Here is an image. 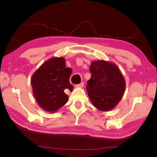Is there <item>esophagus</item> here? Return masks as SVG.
<instances>
[{
    "instance_id": "esophagus-1",
    "label": "esophagus",
    "mask_w": 157,
    "mask_h": 157,
    "mask_svg": "<svg viewBox=\"0 0 157 157\" xmlns=\"http://www.w3.org/2000/svg\"><path fill=\"white\" fill-rule=\"evenodd\" d=\"M84 82H82L79 84H76L75 86V88H83V87H84Z\"/></svg>"
}]
</instances>
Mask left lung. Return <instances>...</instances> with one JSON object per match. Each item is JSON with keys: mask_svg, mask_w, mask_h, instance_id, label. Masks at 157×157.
Here are the masks:
<instances>
[{"mask_svg": "<svg viewBox=\"0 0 157 157\" xmlns=\"http://www.w3.org/2000/svg\"><path fill=\"white\" fill-rule=\"evenodd\" d=\"M91 78L86 86L90 99L102 111L113 109L121 99L125 81L117 66L103 60L93 61L90 67Z\"/></svg>", "mask_w": 157, "mask_h": 157, "instance_id": "left-lung-1", "label": "left lung"}]
</instances>
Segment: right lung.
<instances>
[{
	"label": "right lung",
	"mask_w": 157,
	"mask_h": 157,
	"mask_svg": "<svg viewBox=\"0 0 157 157\" xmlns=\"http://www.w3.org/2000/svg\"><path fill=\"white\" fill-rule=\"evenodd\" d=\"M72 69L65 67L63 57L45 61L31 79L33 92L39 106L47 112H55L66 104L69 96L65 90L72 92L69 78Z\"/></svg>",
	"instance_id": "right-lung-1"
}]
</instances>
